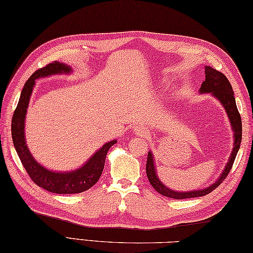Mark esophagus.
Listing matches in <instances>:
<instances>
[{
	"instance_id": "esophagus-1",
	"label": "esophagus",
	"mask_w": 253,
	"mask_h": 253,
	"mask_svg": "<svg viewBox=\"0 0 253 253\" xmlns=\"http://www.w3.org/2000/svg\"><path fill=\"white\" fill-rule=\"evenodd\" d=\"M133 131H135V133H137L138 136H141V137H147L150 135V130H148L146 127L141 125H137L135 128H133Z\"/></svg>"
}]
</instances>
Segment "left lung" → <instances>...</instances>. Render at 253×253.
<instances>
[{"instance_id":"1","label":"left lung","mask_w":253,"mask_h":253,"mask_svg":"<svg viewBox=\"0 0 253 253\" xmlns=\"http://www.w3.org/2000/svg\"><path fill=\"white\" fill-rule=\"evenodd\" d=\"M206 80L202 83L200 91L201 93H212L214 96L222 102L224 105L226 113L228 114L229 121L232 123L233 129L235 131V146L233 149L232 155H230L228 163L225 168L224 171L222 173L221 177H219L216 182H214L212 186H210L206 189L202 190H196V191H188V192H178V191H173L170 190L169 188L164 186L162 182L160 181L158 178L157 173H155V168H154V161L151 152L148 153V159H147V165H146V170H147V176L150 181V184L157 190L159 193L162 196H165L168 198L176 199V200H180V199H189V198H198L206 196L208 193L212 192L214 189L222 184L224 179L226 178L227 175L229 174L230 169L233 168L234 161L236 159V155L238 153V150L241 143V136H243V125H241V117L237 109V105H236L235 96H234V91L232 88V84L228 82L227 77L221 72L216 71L210 66H206Z\"/></svg>"}]
</instances>
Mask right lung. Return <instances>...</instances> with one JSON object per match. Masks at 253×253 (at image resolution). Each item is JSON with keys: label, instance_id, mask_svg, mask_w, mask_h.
<instances>
[{"label": "right lung", "instance_id": "1", "mask_svg": "<svg viewBox=\"0 0 253 253\" xmlns=\"http://www.w3.org/2000/svg\"><path fill=\"white\" fill-rule=\"evenodd\" d=\"M69 72H71V67L56 61L36 71L26 82L12 118V138L14 147L24 169L37 186L50 192L58 193V195L80 193L90 189L94 184H96L104 169L106 153L113 144L116 143V140L105 143L98 152L93 154V157H91L83 168L74 171H67V173L51 171L41 166L32 158L25 142L24 123L32 88L35 85V80L39 77L49 76L52 74Z\"/></svg>", "mask_w": 253, "mask_h": 253}]
</instances>
